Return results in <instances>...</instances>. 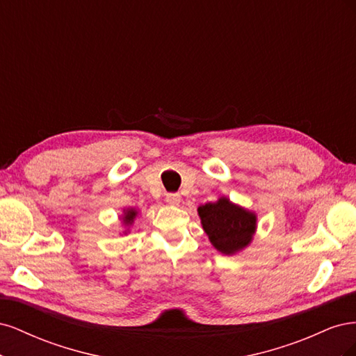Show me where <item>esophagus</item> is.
Here are the masks:
<instances>
[{
	"label": "esophagus",
	"instance_id": "esophagus-1",
	"mask_svg": "<svg viewBox=\"0 0 356 356\" xmlns=\"http://www.w3.org/2000/svg\"><path fill=\"white\" fill-rule=\"evenodd\" d=\"M179 202H181V195H178V193H169V195H166V203L168 204L177 207V204H179Z\"/></svg>",
	"mask_w": 356,
	"mask_h": 356
}]
</instances>
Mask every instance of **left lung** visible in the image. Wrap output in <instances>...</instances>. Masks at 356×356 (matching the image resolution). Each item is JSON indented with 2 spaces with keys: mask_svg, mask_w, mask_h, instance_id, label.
<instances>
[{
  "mask_svg": "<svg viewBox=\"0 0 356 356\" xmlns=\"http://www.w3.org/2000/svg\"><path fill=\"white\" fill-rule=\"evenodd\" d=\"M199 218L209 242L218 252L234 255L251 245L257 232V213L229 197L200 204Z\"/></svg>",
  "mask_w": 356,
  "mask_h": 356,
  "instance_id": "left-lung-1",
  "label": "left lung"
}]
</instances>
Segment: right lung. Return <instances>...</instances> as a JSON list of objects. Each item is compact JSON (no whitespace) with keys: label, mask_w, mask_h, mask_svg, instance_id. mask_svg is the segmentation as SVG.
<instances>
[{"label":"right lung","mask_w":356,"mask_h":356,"mask_svg":"<svg viewBox=\"0 0 356 356\" xmlns=\"http://www.w3.org/2000/svg\"><path fill=\"white\" fill-rule=\"evenodd\" d=\"M138 217V209L136 208H124L123 209V213L120 215V220H122V224L124 227V232L123 234H127L129 232H131V227L134 225L135 220Z\"/></svg>","instance_id":"add662e5"}]
</instances>
